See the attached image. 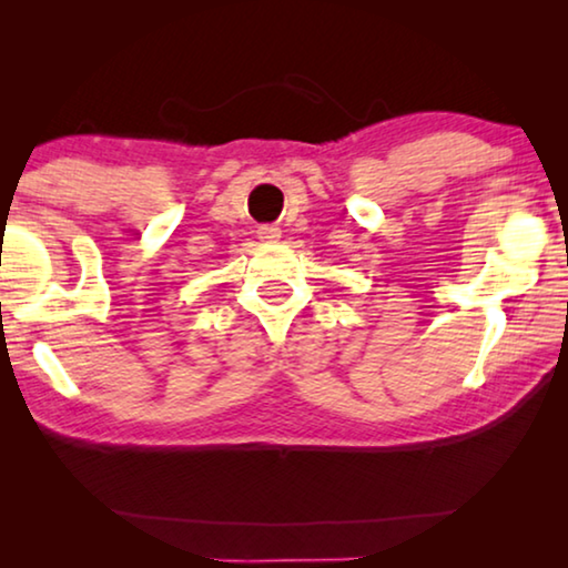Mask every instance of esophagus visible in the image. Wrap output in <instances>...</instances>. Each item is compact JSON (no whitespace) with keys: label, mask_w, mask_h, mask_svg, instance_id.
Wrapping results in <instances>:
<instances>
[{"label":"esophagus","mask_w":568,"mask_h":568,"mask_svg":"<svg viewBox=\"0 0 568 568\" xmlns=\"http://www.w3.org/2000/svg\"><path fill=\"white\" fill-rule=\"evenodd\" d=\"M278 237H282V232H278V227H274V224H266V227L258 230L261 243H276Z\"/></svg>","instance_id":"34e87169"}]
</instances>
